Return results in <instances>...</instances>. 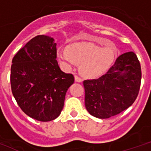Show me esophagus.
Listing matches in <instances>:
<instances>
[{"mask_svg":"<svg viewBox=\"0 0 151 151\" xmlns=\"http://www.w3.org/2000/svg\"><path fill=\"white\" fill-rule=\"evenodd\" d=\"M75 80H76V82H77V83H81V82L83 81V79H82L80 77H78V76H76V75H75Z\"/></svg>","mask_w":151,"mask_h":151,"instance_id":"esophagus-1","label":"esophagus"}]
</instances>
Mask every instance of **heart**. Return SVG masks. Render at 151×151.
<instances>
[{
  "instance_id": "1",
  "label": "heart",
  "mask_w": 151,
  "mask_h": 151,
  "mask_svg": "<svg viewBox=\"0 0 151 151\" xmlns=\"http://www.w3.org/2000/svg\"><path fill=\"white\" fill-rule=\"evenodd\" d=\"M101 46L90 43H76L68 48H59L57 55L62 64L67 69L79 65V72L88 78L98 77L110 67L117 55V48L109 41L101 39Z\"/></svg>"
}]
</instances>
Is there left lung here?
Listing matches in <instances>:
<instances>
[{
    "mask_svg": "<svg viewBox=\"0 0 151 151\" xmlns=\"http://www.w3.org/2000/svg\"><path fill=\"white\" fill-rule=\"evenodd\" d=\"M141 68L133 52L119 55L105 75L83 82L85 105L99 119L116 116L134 103L140 90Z\"/></svg>",
    "mask_w": 151,
    "mask_h": 151,
    "instance_id": "1",
    "label": "left lung"
}]
</instances>
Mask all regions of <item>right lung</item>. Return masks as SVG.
I'll list each match as a JSON object with an SVG mask.
<instances>
[{"instance_id": "obj_1", "label": "right lung", "mask_w": 151, "mask_h": 151, "mask_svg": "<svg viewBox=\"0 0 151 151\" xmlns=\"http://www.w3.org/2000/svg\"><path fill=\"white\" fill-rule=\"evenodd\" d=\"M56 45L50 36L38 35L12 59L14 97L24 113L38 121H51L60 115L67 90L74 83L73 75L58 66Z\"/></svg>"}]
</instances>
